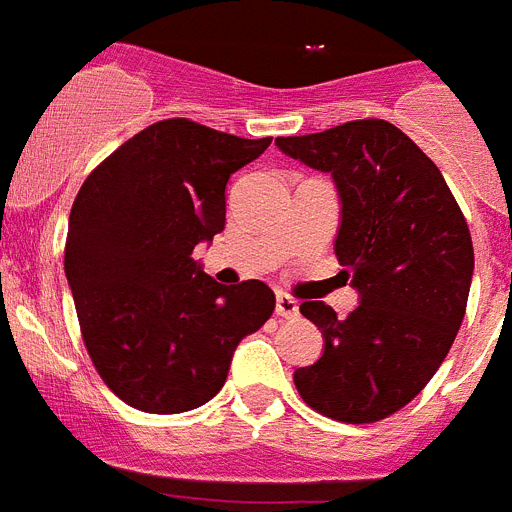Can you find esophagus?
Listing matches in <instances>:
<instances>
[{"label":"esophagus","instance_id":"34e87169","mask_svg":"<svg viewBox=\"0 0 512 512\" xmlns=\"http://www.w3.org/2000/svg\"><path fill=\"white\" fill-rule=\"evenodd\" d=\"M297 312H300V305H297V300H292L289 295L279 292V295H277V315H279V318H295Z\"/></svg>","mask_w":512,"mask_h":512}]
</instances>
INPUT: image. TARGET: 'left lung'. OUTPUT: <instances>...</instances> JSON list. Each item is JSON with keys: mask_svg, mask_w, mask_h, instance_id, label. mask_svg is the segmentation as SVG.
I'll return each instance as SVG.
<instances>
[{"mask_svg": "<svg viewBox=\"0 0 512 512\" xmlns=\"http://www.w3.org/2000/svg\"><path fill=\"white\" fill-rule=\"evenodd\" d=\"M277 146L336 184V256L359 292L346 318L320 300L300 305L325 348L295 372L297 392L325 418L374 423L431 382L459 333L474 271L467 220L438 166L387 120Z\"/></svg>", "mask_w": 512, "mask_h": 512, "instance_id": "left-lung-1", "label": "left lung"}]
</instances>
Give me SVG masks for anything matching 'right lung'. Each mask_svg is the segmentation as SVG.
I'll use <instances>...</instances> for the list:
<instances>
[{
	"instance_id": "obj_1",
	"label": "right lung",
	"mask_w": 512,
	"mask_h": 512,
	"mask_svg": "<svg viewBox=\"0 0 512 512\" xmlns=\"http://www.w3.org/2000/svg\"><path fill=\"white\" fill-rule=\"evenodd\" d=\"M269 143L174 117L125 140L81 184L63 266L89 356L130 408L205 405L238 343L271 318L264 282L225 287L192 259L225 228L228 179Z\"/></svg>"
}]
</instances>
